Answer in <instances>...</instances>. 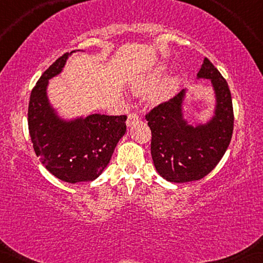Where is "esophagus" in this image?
Wrapping results in <instances>:
<instances>
[{"instance_id": "34e87169", "label": "esophagus", "mask_w": 263, "mask_h": 263, "mask_svg": "<svg viewBox=\"0 0 263 263\" xmlns=\"http://www.w3.org/2000/svg\"><path fill=\"white\" fill-rule=\"evenodd\" d=\"M139 121V116L136 115L135 112H132L128 115V118H127V125L128 127H130V125H133L135 123V122Z\"/></svg>"}]
</instances>
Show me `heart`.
Returning a JSON list of instances; mask_svg holds the SVG:
<instances>
[{
  "label": "heart",
  "mask_w": 263,
  "mask_h": 263,
  "mask_svg": "<svg viewBox=\"0 0 263 263\" xmlns=\"http://www.w3.org/2000/svg\"><path fill=\"white\" fill-rule=\"evenodd\" d=\"M177 85H178V81L176 78H168L165 80L163 84H161L159 87H158L156 91L153 93V99L156 100H161V99H165L167 98L168 96H171L172 93L176 91V88H177ZM151 84L149 82H145V84H139L135 86V91L138 92H143L146 91V89L149 88Z\"/></svg>",
  "instance_id": "obj_1"
}]
</instances>
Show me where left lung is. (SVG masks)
I'll return each mask as SVG.
<instances>
[{"label":"left lung","mask_w":263,"mask_h":263,"mask_svg":"<svg viewBox=\"0 0 263 263\" xmlns=\"http://www.w3.org/2000/svg\"><path fill=\"white\" fill-rule=\"evenodd\" d=\"M197 79H210L215 93L214 116L194 125L183 118L185 89L146 115L152 132L151 154L161 177L168 182L197 181L210 174L224 156L233 132V107L228 82L208 59Z\"/></svg>","instance_id":"obj_1"}]
</instances>
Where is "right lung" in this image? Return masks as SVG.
<instances>
[{
	"label": "right lung",
	"mask_w": 263,
	"mask_h": 263,
	"mask_svg": "<svg viewBox=\"0 0 263 263\" xmlns=\"http://www.w3.org/2000/svg\"><path fill=\"white\" fill-rule=\"evenodd\" d=\"M73 52L57 59L32 89L28 132L35 154L50 174L68 183L91 182L109 164L115 147L127 130V116L93 114L66 121L57 115L50 105L46 88Z\"/></svg>",
	"instance_id": "obj_1"
}]
</instances>
